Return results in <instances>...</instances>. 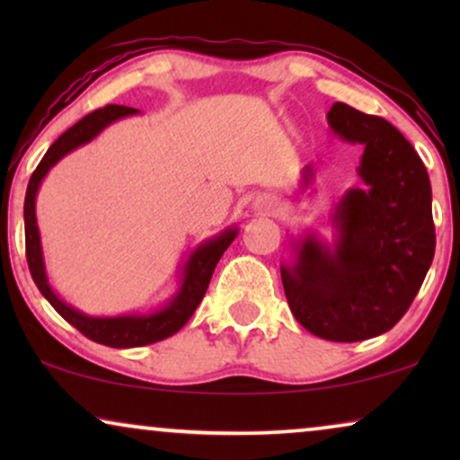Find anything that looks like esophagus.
Wrapping results in <instances>:
<instances>
[{"instance_id": "obj_1", "label": "esophagus", "mask_w": 460, "mask_h": 460, "mask_svg": "<svg viewBox=\"0 0 460 460\" xmlns=\"http://www.w3.org/2000/svg\"><path fill=\"white\" fill-rule=\"evenodd\" d=\"M253 207H255V211H260V213H276L280 209V203H279V199H276V197L263 194V197L255 199Z\"/></svg>"}]
</instances>
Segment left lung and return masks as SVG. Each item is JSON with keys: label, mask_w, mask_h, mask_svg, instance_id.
<instances>
[{"label": "left lung", "mask_w": 460, "mask_h": 460, "mask_svg": "<svg viewBox=\"0 0 460 460\" xmlns=\"http://www.w3.org/2000/svg\"><path fill=\"white\" fill-rule=\"evenodd\" d=\"M341 142L362 144L358 178L331 216L332 241L314 230L288 234L280 263L297 323L329 341L383 335L404 316L436 253L431 181L411 142L381 117L335 102L326 115ZM301 172V190L314 184Z\"/></svg>", "instance_id": "obj_1"}]
</instances>
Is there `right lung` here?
<instances>
[{"label": "right lung", "mask_w": 460, "mask_h": 460, "mask_svg": "<svg viewBox=\"0 0 460 460\" xmlns=\"http://www.w3.org/2000/svg\"><path fill=\"white\" fill-rule=\"evenodd\" d=\"M140 111L129 109V106H104L85 115L81 121L66 129L48 153L37 169L31 175L27 186V197H24V241H27V261L31 276H33L37 288H40L43 297L49 301V305L73 324L75 329L84 332L92 341L109 345V348L128 349V348H142V345H150L163 339L172 337L184 326L190 316L197 310L200 299L205 297L207 287H209L211 274L216 270L219 257L224 251L230 247L232 241L238 236V226H228V228L219 232V234L207 238V241L199 243L197 249L186 257L184 266L180 268L178 276V291L169 297L165 304L150 312H131V314H119V316H90V314L77 310V307L66 304L60 299V295L54 291L49 285L46 260H43V247H41V234L40 226H37V192H40L41 181L46 180L49 169L71 155L85 144L102 134L109 125L121 121L125 117H134Z\"/></svg>", "instance_id": "1"}]
</instances>
